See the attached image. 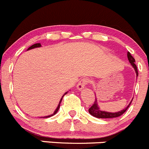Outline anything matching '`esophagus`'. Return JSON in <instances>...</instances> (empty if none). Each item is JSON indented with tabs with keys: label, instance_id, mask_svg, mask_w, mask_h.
<instances>
[{
	"label": "esophagus",
	"instance_id": "obj_1",
	"mask_svg": "<svg viewBox=\"0 0 149 149\" xmlns=\"http://www.w3.org/2000/svg\"><path fill=\"white\" fill-rule=\"evenodd\" d=\"M90 82V80L87 78H84V79H82L79 82H78L77 85V88L78 91H81L82 89H83L85 88V85Z\"/></svg>",
	"mask_w": 149,
	"mask_h": 149
}]
</instances>
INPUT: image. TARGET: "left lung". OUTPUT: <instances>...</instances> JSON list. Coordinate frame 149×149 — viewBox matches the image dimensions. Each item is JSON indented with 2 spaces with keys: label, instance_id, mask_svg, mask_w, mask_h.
Listing matches in <instances>:
<instances>
[{
  "label": "left lung",
  "instance_id": "8db88e82",
  "mask_svg": "<svg viewBox=\"0 0 149 149\" xmlns=\"http://www.w3.org/2000/svg\"><path fill=\"white\" fill-rule=\"evenodd\" d=\"M127 58L129 60L130 63L131 64V66L133 67L134 70H135V73H136V77L138 76V69H137V66L135 65V60L133 57L132 56V55L130 54V53L127 52ZM132 100H131V101L130 102V104H128L127 107L126 108L123 109V110L120 111H117V112H109V111H101L99 107H98V101H97V98L95 97V100L94 101L93 104L92 105V107L88 109L90 114H91L93 117H96V118H102V119H107V118H115V117H118L120 116H121L122 114H123L125 111H127V109H128V107H130V105L132 103Z\"/></svg>",
  "mask_w": 149,
  "mask_h": 149
}]
</instances>
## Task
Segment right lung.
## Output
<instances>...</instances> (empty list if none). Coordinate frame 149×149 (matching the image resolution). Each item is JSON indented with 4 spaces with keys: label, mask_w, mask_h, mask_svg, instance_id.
Segmentation results:
<instances>
[{
    "label": "right lung",
    "mask_w": 149,
    "mask_h": 149,
    "mask_svg": "<svg viewBox=\"0 0 149 149\" xmlns=\"http://www.w3.org/2000/svg\"><path fill=\"white\" fill-rule=\"evenodd\" d=\"M40 47H41V44H40V43H35V44H34V45H31V46L29 47V48H28L27 51H29V50H31V49H33V48H40ZM67 93H68V92H66L65 93H64V95H65V94H67ZM64 95H63V96H64ZM63 96H62V98H61V100H60L59 103H58V107H57V108L56 109V110H55V111H54V112L52 114H50V115H48V116H45V117H42V118H47V117H52V116H54V114H56V113H57V111H58V109H59V108H60V104H61V101H62Z\"/></svg>",
    "instance_id": "1"
}]
</instances>
